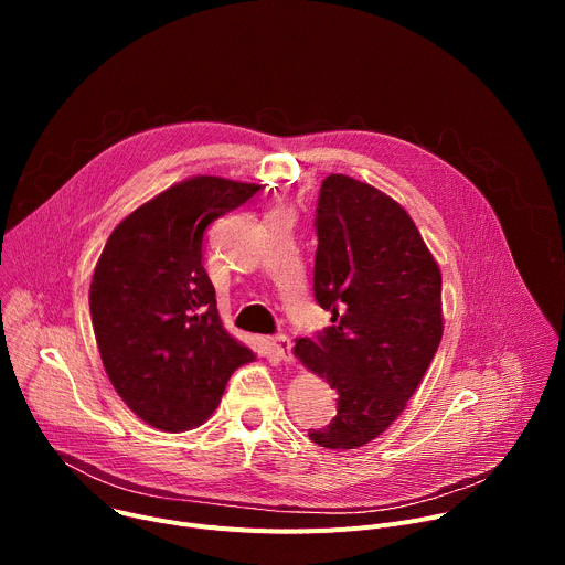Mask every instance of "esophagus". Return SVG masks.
<instances>
[{
  "instance_id": "34e87169",
  "label": "esophagus",
  "mask_w": 565,
  "mask_h": 565,
  "mask_svg": "<svg viewBox=\"0 0 565 565\" xmlns=\"http://www.w3.org/2000/svg\"><path fill=\"white\" fill-rule=\"evenodd\" d=\"M273 349H275V353L279 355L281 362H286V364L292 362V342H290V338L277 335V338L273 340Z\"/></svg>"
}]
</instances>
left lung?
Here are the masks:
<instances>
[{"label":"left lung","mask_w":565,"mask_h":565,"mask_svg":"<svg viewBox=\"0 0 565 565\" xmlns=\"http://www.w3.org/2000/svg\"><path fill=\"white\" fill-rule=\"evenodd\" d=\"M315 299L333 327L299 338L295 358L338 391V416L308 431L327 449H358L405 412L443 338V277L397 201L347 174L321 183Z\"/></svg>","instance_id":"left-lung-1"}]
</instances>
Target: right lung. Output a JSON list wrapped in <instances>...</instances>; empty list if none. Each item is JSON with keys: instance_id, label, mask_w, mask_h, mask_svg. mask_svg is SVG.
<instances>
[{"instance_id": "obj_1", "label": "right lung", "mask_w": 565, "mask_h": 565, "mask_svg": "<svg viewBox=\"0 0 565 565\" xmlns=\"http://www.w3.org/2000/svg\"><path fill=\"white\" fill-rule=\"evenodd\" d=\"M259 188L203 174L181 181L125 216L96 264L89 306L105 371L160 431L203 425L230 375L255 360L223 329L203 232Z\"/></svg>"}]
</instances>
